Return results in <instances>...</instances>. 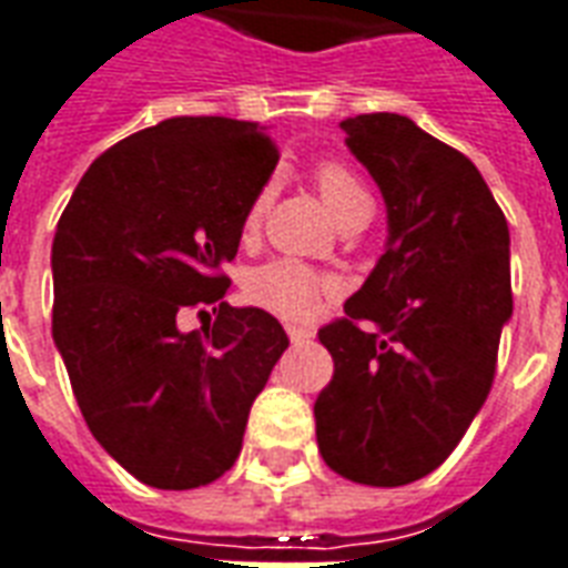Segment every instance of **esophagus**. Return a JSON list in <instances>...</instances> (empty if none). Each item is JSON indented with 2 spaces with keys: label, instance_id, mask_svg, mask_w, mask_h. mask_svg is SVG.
I'll list each match as a JSON object with an SVG mask.
<instances>
[{
  "label": "esophagus",
  "instance_id": "1",
  "mask_svg": "<svg viewBox=\"0 0 568 568\" xmlns=\"http://www.w3.org/2000/svg\"><path fill=\"white\" fill-rule=\"evenodd\" d=\"M288 337H292V343H295V346H304V343H310V339H313V331H310V327H301V325H288Z\"/></svg>",
  "mask_w": 568,
  "mask_h": 568
}]
</instances>
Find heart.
Listing matches in <instances>:
<instances>
[{"instance_id":"1","label":"heart","mask_w":568,"mask_h":568,"mask_svg":"<svg viewBox=\"0 0 568 568\" xmlns=\"http://www.w3.org/2000/svg\"><path fill=\"white\" fill-rule=\"evenodd\" d=\"M316 189L339 225H348L355 216L373 213L369 192L364 189L358 174L348 165H343V162L318 165ZM271 183H264L252 195V201L246 204V213H243V237H255L258 234L264 216H267V207H271ZM327 292H331V280H327L325 273L313 271V267H306L301 262H292V258H276V262L262 264L246 280V297H250L252 304L262 306V310H271V313L283 318L310 316L318 301H322V295H327Z\"/></svg>"}]
</instances>
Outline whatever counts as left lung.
Here are the masks:
<instances>
[{
	"label": "left lung",
	"instance_id": "1",
	"mask_svg": "<svg viewBox=\"0 0 568 568\" xmlns=\"http://www.w3.org/2000/svg\"><path fill=\"white\" fill-rule=\"evenodd\" d=\"M339 129L379 183L388 250L346 316L318 327L334 376L316 439L337 476L400 487L455 452L490 394L511 316L508 225L478 168L409 116L361 113Z\"/></svg>",
	"mask_w": 568,
	"mask_h": 568
}]
</instances>
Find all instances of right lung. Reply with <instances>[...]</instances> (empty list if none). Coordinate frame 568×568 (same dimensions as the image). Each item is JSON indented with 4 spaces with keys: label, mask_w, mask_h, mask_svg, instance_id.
<instances>
[{
    "label": "right lung",
    "mask_w": 568,
    "mask_h": 568,
    "mask_svg": "<svg viewBox=\"0 0 568 568\" xmlns=\"http://www.w3.org/2000/svg\"><path fill=\"white\" fill-rule=\"evenodd\" d=\"M280 150L231 116H174L129 134L83 174L53 237V339L87 427L159 490H192L241 455L252 400L288 337L229 306L225 264ZM214 325L179 331L186 308Z\"/></svg>",
    "instance_id": "add662e5"
}]
</instances>
